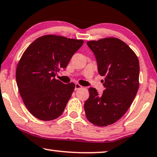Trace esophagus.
Segmentation results:
<instances>
[{"label": "esophagus", "instance_id": "obj_1", "mask_svg": "<svg viewBox=\"0 0 157 157\" xmlns=\"http://www.w3.org/2000/svg\"><path fill=\"white\" fill-rule=\"evenodd\" d=\"M82 87L80 85H79V84L76 83L75 85V90H78L79 89H80V88H82Z\"/></svg>", "mask_w": 157, "mask_h": 157}]
</instances>
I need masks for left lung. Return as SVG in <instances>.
I'll list each match as a JSON object with an SVG mask.
<instances>
[{
	"label": "left lung",
	"instance_id": "1",
	"mask_svg": "<svg viewBox=\"0 0 157 157\" xmlns=\"http://www.w3.org/2000/svg\"><path fill=\"white\" fill-rule=\"evenodd\" d=\"M87 45L95 56L98 70L105 87L100 94L90 87V97L85 102L86 117L99 127L118 121L126 113L139 89L140 63L125 43L115 37L88 41Z\"/></svg>",
	"mask_w": 157,
	"mask_h": 157
}]
</instances>
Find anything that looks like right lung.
Instances as JSON below:
<instances>
[{
    "label": "right lung",
    "instance_id": "add662e5",
    "mask_svg": "<svg viewBox=\"0 0 157 157\" xmlns=\"http://www.w3.org/2000/svg\"><path fill=\"white\" fill-rule=\"evenodd\" d=\"M82 40L47 35L28 46L17 64L16 82L25 107L39 120L50 121L63 114L75 84L55 77L83 45Z\"/></svg>",
    "mask_w": 157,
    "mask_h": 157
}]
</instances>
